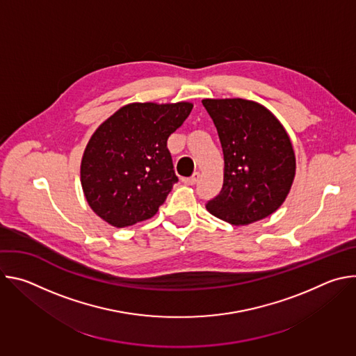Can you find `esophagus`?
I'll return each instance as SVG.
<instances>
[{
	"mask_svg": "<svg viewBox=\"0 0 356 356\" xmlns=\"http://www.w3.org/2000/svg\"><path fill=\"white\" fill-rule=\"evenodd\" d=\"M198 177H200V175L195 172V173H193V176L183 179V183L187 184V186H193V184H195L198 181Z\"/></svg>",
	"mask_w": 356,
	"mask_h": 356,
	"instance_id": "esophagus-1",
	"label": "esophagus"
}]
</instances>
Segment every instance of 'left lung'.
Masks as SVG:
<instances>
[{"label": "left lung", "mask_w": 356, "mask_h": 356, "mask_svg": "<svg viewBox=\"0 0 356 356\" xmlns=\"http://www.w3.org/2000/svg\"><path fill=\"white\" fill-rule=\"evenodd\" d=\"M224 154L222 188L207 210L232 225L273 214L296 175V156L280 121L264 106L243 98H206Z\"/></svg>", "instance_id": "1"}]
</instances>
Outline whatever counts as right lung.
Instances as JSON below:
<instances>
[{"mask_svg": "<svg viewBox=\"0 0 356 356\" xmlns=\"http://www.w3.org/2000/svg\"><path fill=\"white\" fill-rule=\"evenodd\" d=\"M191 103H132L101 124L83 154L81 187L91 210L117 228L154 217L177 176L168 138Z\"/></svg>", "mask_w": 356, "mask_h": 356, "instance_id": "right-lung-1", "label": "right lung"}]
</instances>
